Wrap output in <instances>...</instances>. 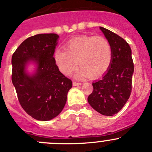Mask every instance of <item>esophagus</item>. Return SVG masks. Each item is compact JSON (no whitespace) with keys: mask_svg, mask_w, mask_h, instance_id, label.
I'll use <instances>...</instances> for the list:
<instances>
[{"mask_svg":"<svg viewBox=\"0 0 152 152\" xmlns=\"http://www.w3.org/2000/svg\"><path fill=\"white\" fill-rule=\"evenodd\" d=\"M73 86H79V85H82V83H81V82H73Z\"/></svg>","mask_w":152,"mask_h":152,"instance_id":"1","label":"esophagus"}]
</instances>
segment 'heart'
<instances>
[{"mask_svg":"<svg viewBox=\"0 0 152 152\" xmlns=\"http://www.w3.org/2000/svg\"><path fill=\"white\" fill-rule=\"evenodd\" d=\"M65 49H56L54 60L62 73L69 75L77 66L75 76L85 79L89 75L99 76L109 69L113 59V50L110 42L104 37L83 36L70 39Z\"/></svg>","mask_w":152,"mask_h":152,"instance_id":"obj_1","label":"heart"}]
</instances>
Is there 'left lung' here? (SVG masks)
Here are the masks:
<instances>
[{
	"label": "left lung",
	"instance_id": "1",
	"mask_svg": "<svg viewBox=\"0 0 152 152\" xmlns=\"http://www.w3.org/2000/svg\"><path fill=\"white\" fill-rule=\"evenodd\" d=\"M100 29L111 45L113 59L104 76L93 82L87 101L102 115L113 116L123 108L131 95L134 63L126 41L108 29Z\"/></svg>",
	"mask_w": 152,
	"mask_h": 152
}]
</instances>
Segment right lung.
I'll list each match as a JSON object with an SVG mask.
<instances>
[{"instance_id":"right-lung-1","label":"right lung","mask_w":152,"mask_h":152,"mask_svg":"<svg viewBox=\"0 0 152 152\" xmlns=\"http://www.w3.org/2000/svg\"><path fill=\"white\" fill-rule=\"evenodd\" d=\"M58 38L56 34L30 37L12 57V81L18 101L27 114L42 121L53 119L62 112L72 87V81L59 71L53 56ZM29 61L38 65L32 76L25 70Z\"/></svg>"}]
</instances>
